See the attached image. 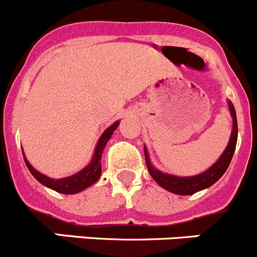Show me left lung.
I'll return each mask as SVG.
<instances>
[{
	"mask_svg": "<svg viewBox=\"0 0 257 257\" xmlns=\"http://www.w3.org/2000/svg\"><path fill=\"white\" fill-rule=\"evenodd\" d=\"M229 108L230 113L232 116V132L231 137H230V142L227 144L226 149L222 153V155L220 157V159L212 165L211 168H209L206 172L201 173V174L195 175V177H186V178H180V177H174V175L165 174V173L159 172V170L155 169L152 165L149 160V155H148L147 149L144 148V154H145V162H147L148 170H149V174L152 175V178L159 184L162 188L167 189L170 193L178 194V195H191V194H195L196 191L203 190V189L209 188L210 185H212L214 183H216L220 178L222 177L226 169L229 168L230 162L232 159V155H234L235 148H236V142H237V120H236V112H235L234 104L231 102H229Z\"/></svg>",
	"mask_w": 257,
	"mask_h": 257,
	"instance_id": "8db88e82",
	"label": "left lung"
}]
</instances>
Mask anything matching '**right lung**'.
<instances>
[{
  "label": "right lung",
  "instance_id": "1",
  "mask_svg": "<svg viewBox=\"0 0 257 257\" xmlns=\"http://www.w3.org/2000/svg\"><path fill=\"white\" fill-rule=\"evenodd\" d=\"M118 124H119V121H115L113 125H110L109 128L105 129V132L102 134V137L99 138V141H98V144H97V148H95V152H94V155H93L92 162H90L89 164L84 168V169L80 170V172L77 173V174L72 175V177L57 179V180L56 179H51V178L46 177V175L41 174L40 172H37V170H36L35 168H33L32 165L28 163V160L26 159L25 154H23V152H22L23 159H25V163H26V165H27L28 170L31 172V174L37 179L41 184H43V185L47 186V188L53 189V190L58 191V193H61V194L79 193V191L84 190V189L88 188V186L93 185V184H94L95 181L99 179L100 173H102L100 158H102L103 149H104L105 144H107V142L110 139V137H112L113 132L115 131L116 126H118Z\"/></svg>",
  "mask_w": 257,
  "mask_h": 257
}]
</instances>
